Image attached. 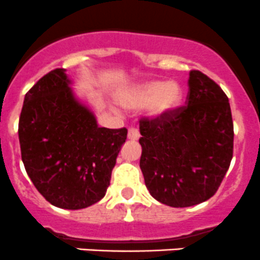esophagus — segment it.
I'll return each instance as SVG.
<instances>
[{"label":"esophagus","instance_id":"1","mask_svg":"<svg viewBox=\"0 0 260 260\" xmlns=\"http://www.w3.org/2000/svg\"><path fill=\"white\" fill-rule=\"evenodd\" d=\"M140 138V134H139V131L136 129H129V131H127V139L129 140H138V139Z\"/></svg>","mask_w":260,"mask_h":260}]
</instances>
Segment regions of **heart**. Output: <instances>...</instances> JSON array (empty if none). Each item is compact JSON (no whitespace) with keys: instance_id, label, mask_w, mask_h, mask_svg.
<instances>
[{"instance_id":"1","label":"heart","mask_w":260,"mask_h":260,"mask_svg":"<svg viewBox=\"0 0 260 260\" xmlns=\"http://www.w3.org/2000/svg\"><path fill=\"white\" fill-rule=\"evenodd\" d=\"M183 99V89L174 81H150L134 86L121 94L120 104L126 110L145 107L149 119H164L176 111Z\"/></svg>"}]
</instances>
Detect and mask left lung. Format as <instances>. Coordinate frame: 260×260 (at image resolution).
<instances>
[{
    "mask_svg": "<svg viewBox=\"0 0 260 260\" xmlns=\"http://www.w3.org/2000/svg\"><path fill=\"white\" fill-rule=\"evenodd\" d=\"M186 105L164 119L140 120L145 186L156 201L171 207L211 199L233 159V117L221 87L191 71Z\"/></svg>",
    "mask_w": 260,
    "mask_h": 260,
    "instance_id": "1",
    "label": "left lung"
}]
</instances>
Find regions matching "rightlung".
Instances as JSON below:
<instances>
[{"label": "right lung", "instance_id": "obj_1", "mask_svg": "<svg viewBox=\"0 0 260 260\" xmlns=\"http://www.w3.org/2000/svg\"><path fill=\"white\" fill-rule=\"evenodd\" d=\"M66 69L40 78L25 94L19 121L21 158L38 191L60 209L104 199L127 130L97 125L71 88Z\"/></svg>", "mask_w": 260, "mask_h": 260}]
</instances>
